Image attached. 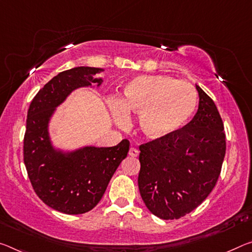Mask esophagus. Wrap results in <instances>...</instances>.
<instances>
[{"mask_svg": "<svg viewBox=\"0 0 252 252\" xmlns=\"http://www.w3.org/2000/svg\"><path fill=\"white\" fill-rule=\"evenodd\" d=\"M138 155H139V150L138 149H135V148H130L129 156H131V157H137Z\"/></svg>", "mask_w": 252, "mask_h": 252, "instance_id": "esophagus-1", "label": "esophagus"}]
</instances>
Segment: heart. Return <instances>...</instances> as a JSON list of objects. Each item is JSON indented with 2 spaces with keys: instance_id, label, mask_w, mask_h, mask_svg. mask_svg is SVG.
Returning <instances> with one entry per match:
<instances>
[{
  "instance_id": "heart-1",
  "label": "heart",
  "mask_w": 252,
  "mask_h": 252,
  "mask_svg": "<svg viewBox=\"0 0 252 252\" xmlns=\"http://www.w3.org/2000/svg\"><path fill=\"white\" fill-rule=\"evenodd\" d=\"M197 103V92L189 83L169 76H141L127 84L121 101L113 99L111 107L119 125L127 122V113L139 114L142 132L159 139L186 126Z\"/></svg>"
}]
</instances>
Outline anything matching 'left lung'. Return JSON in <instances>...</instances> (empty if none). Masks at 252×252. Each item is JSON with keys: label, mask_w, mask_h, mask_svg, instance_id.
Returning <instances> with one entry per match:
<instances>
[{"label": "left lung", "mask_w": 252, "mask_h": 252, "mask_svg": "<svg viewBox=\"0 0 252 252\" xmlns=\"http://www.w3.org/2000/svg\"><path fill=\"white\" fill-rule=\"evenodd\" d=\"M199 103L181 130L139 147L140 195L162 220L185 217L209 196L221 174L226 142L213 99L196 85Z\"/></svg>", "instance_id": "obj_1"}]
</instances>
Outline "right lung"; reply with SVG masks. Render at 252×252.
<instances>
[{"label": "right lung", "instance_id": "add662e5", "mask_svg": "<svg viewBox=\"0 0 252 252\" xmlns=\"http://www.w3.org/2000/svg\"><path fill=\"white\" fill-rule=\"evenodd\" d=\"M102 69L76 67L62 71L40 90L30 103L23 138V161L38 197L65 214H83L101 201L112 176L126 157L129 140L109 148L85 147L70 154L56 151L48 135V122L56 106L71 91L102 83L93 75Z\"/></svg>", "mask_w": 252, "mask_h": 252}]
</instances>
